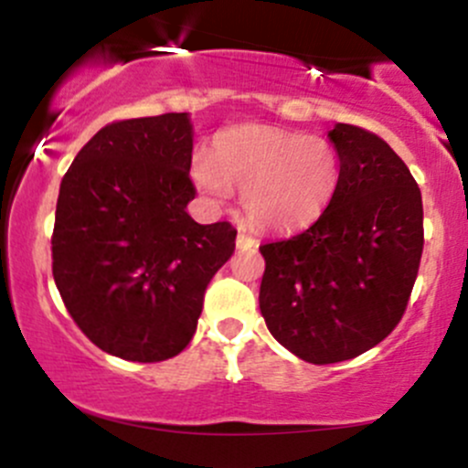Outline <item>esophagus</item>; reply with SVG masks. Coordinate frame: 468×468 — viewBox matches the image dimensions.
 <instances>
[{
  "mask_svg": "<svg viewBox=\"0 0 468 468\" xmlns=\"http://www.w3.org/2000/svg\"><path fill=\"white\" fill-rule=\"evenodd\" d=\"M235 241H238L239 250H249V249H255V246H257V239L252 238V235H246V233H239L238 239H235Z\"/></svg>",
  "mask_w": 468,
  "mask_h": 468,
  "instance_id": "obj_1",
  "label": "esophagus"
}]
</instances>
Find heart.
Returning <instances> with one entry per match:
<instances>
[{"mask_svg":"<svg viewBox=\"0 0 468 468\" xmlns=\"http://www.w3.org/2000/svg\"><path fill=\"white\" fill-rule=\"evenodd\" d=\"M338 174L330 141L271 125L222 132L211 155L193 160V180L208 200L224 202L230 189L241 191L252 227L275 233L314 222L335 196Z\"/></svg>","mask_w":468,"mask_h":468,"instance_id":"heart-1","label":"heart"}]
</instances>
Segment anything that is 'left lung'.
<instances>
[{
  "instance_id": "1",
  "label": "left lung",
  "mask_w": 468,
  "mask_h": 468,
  "mask_svg": "<svg viewBox=\"0 0 468 468\" xmlns=\"http://www.w3.org/2000/svg\"><path fill=\"white\" fill-rule=\"evenodd\" d=\"M338 185L319 219L260 246V310L271 335L314 365L347 361L391 335L420 266L422 197L399 154L376 133L338 122Z\"/></svg>"
}]
</instances>
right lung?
Returning a JSON list of instances; mask_svg holds the SVG:
<instances>
[{"label":"right lung","mask_w":468,"mask_h":468,"mask_svg":"<svg viewBox=\"0 0 468 468\" xmlns=\"http://www.w3.org/2000/svg\"><path fill=\"white\" fill-rule=\"evenodd\" d=\"M191 152L185 112L127 118L96 132L61 180L52 275L74 324L112 356L158 363L185 350L235 250L229 222L186 213Z\"/></svg>","instance_id":"obj_1"}]
</instances>
